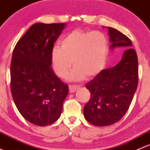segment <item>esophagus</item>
<instances>
[{"label": "esophagus", "mask_w": 150, "mask_h": 150, "mask_svg": "<svg viewBox=\"0 0 150 150\" xmlns=\"http://www.w3.org/2000/svg\"><path fill=\"white\" fill-rule=\"evenodd\" d=\"M69 92H70V93H73V92H74L76 90H77V89L79 88V86H78V85H69Z\"/></svg>", "instance_id": "34e87169"}]
</instances>
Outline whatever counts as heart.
<instances>
[{"mask_svg":"<svg viewBox=\"0 0 150 150\" xmlns=\"http://www.w3.org/2000/svg\"><path fill=\"white\" fill-rule=\"evenodd\" d=\"M61 47L54 46L50 59L54 71L64 77L73 63L74 69L68 75L70 81H80L95 76L105 66L109 53V41L100 31L75 29L66 35Z\"/></svg>","mask_w":150,"mask_h":150,"instance_id":"b5f03b06","label":"heart"}]
</instances>
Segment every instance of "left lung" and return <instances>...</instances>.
<instances>
[{
	"label": "left lung",
	"instance_id": "8db88e82",
	"mask_svg": "<svg viewBox=\"0 0 150 150\" xmlns=\"http://www.w3.org/2000/svg\"><path fill=\"white\" fill-rule=\"evenodd\" d=\"M111 50H126L118 64L103 69L86 84L91 94L84 115L91 124L107 126L121 119L129 110L138 85V59L128 37L108 27Z\"/></svg>",
	"mask_w": 150,
	"mask_h": 150
}]
</instances>
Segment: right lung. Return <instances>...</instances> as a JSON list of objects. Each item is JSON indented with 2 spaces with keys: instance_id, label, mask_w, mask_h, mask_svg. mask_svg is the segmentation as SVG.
Returning <instances> with one entry per match:
<instances>
[{
  "instance_id": "obj_1",
  "label": "right lung",
  "mask_w": 150,
  "mask_h": 150,
  "mask_svg": "<svg viewBox=\"0 0 150 150\" xmlns=\"http://www.w3.org/2000/svg\"><path fill=\"white\" fill-rule=\"evenodd\" d=\"M66 24L36 23L18 41L11 64V91L21 115L39 126L61 116L69 86L51 68L50 52Z\"/></svg>"
}]
</instances>
